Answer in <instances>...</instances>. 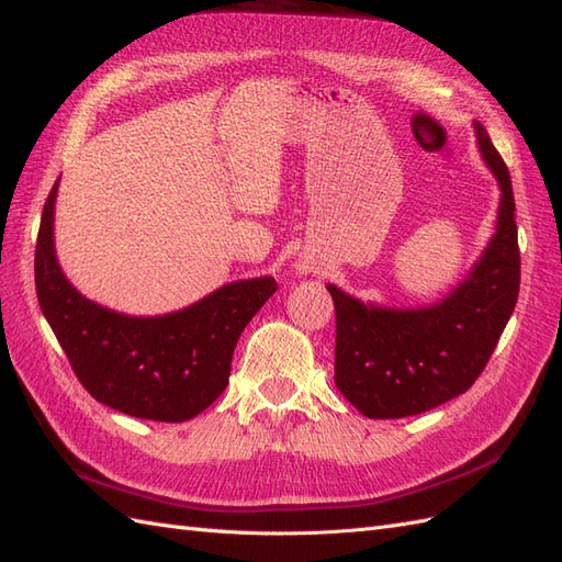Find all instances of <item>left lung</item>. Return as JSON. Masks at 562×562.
I'll return each mask as SVG.
<instances>
[{
  "label": "left lung",
  "instance_id": "8db88e82",
  "mask_svg": "<svg viewBox=\"0 0 562 562\" xmlns=\"http://www.w3.org/2000/svg\"><path fill=\"white\" fill-rule=\"evenodd\" d=\"M480 155L499 183L496 228L454 290L424 308L364 303L327 284L336 311L334 383L370 419L422 414L467 393L516 308L520 251L510 173L483 124Z\"/></svg>",
  "mask_w": 562,
  "mask_h": 562
}]
</instances>
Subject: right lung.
Instances as JSON below:
<instances>
[{
  "label": "right lung",
  "instance_id": "1",
  "mask_svg": "<svg viewBox=\"0 0 562 562\" xmlns=\"http://www.w3.org/2000/svg\"><path fill=\"white\" fill-rule=\"evenodd\" d=\"M58 181L42 212L35 284L40 308L77 379L99 403L136 419H192L226 391L239 334L276 294V280L263 276L228 282L165 315L110 311L79 294L58 263Z\"/></svg>",
  "mask_w": 562,
  "mask_h": 562
}]
</instances>
